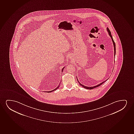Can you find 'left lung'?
Masks as SVG:
<instances>
[{
	"mask_svg": "<svg viewBox=\"0 0 134 134\" xmlns=\"http://www.w3.org/2000/svg\"><path fill=\"white\" fill-rule=\"evenodd\" d=\"M107 31H108V33H109V35H110V37H111V39H112V42H113V45H114V55L115 56V51H116V49H115V42H114V41L113 40V37L112 36V35H111V32L110 31V30L109 29V28H107ZM107 79V80H108ZM77 80H78V81L79 83L80 84V85L82 86V87H83V88H85V89H90V90H91V89H94V88H96V87H99V86L101 85L102 84L104 83V82L106 81V80H106L105 81H104L102 83H99V85H96V86H93V87H87V86H85V85H83L82 84L80 83V82L77 79Z\"/></svg>",
	"mask_w": 134,
	"mask_h": 134,
	"instance_id": "1",
	"label": "left lung"
}]
</instances>
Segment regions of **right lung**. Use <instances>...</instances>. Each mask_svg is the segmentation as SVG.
Wrapping results in <instances>:
<instances>
[{
    "mask_svg": "<svg viewBox=\"0 0 134 134\" xmlns=\"http://www.w3.org/2000/svg\"><path fill=\"white\" fill-rule=\"evenodd\" d=\"M64 67L63 68L62 70V72L63 71V70H64ZM59 87V85H58V86L57 88H56L55 89H54V90H52V91H47V93H50V92H53V91H56L57 89H58ZM45 92H46V91H45Z\"/></svg>",
    "mask_w": 134,
    "mask_h": 134,
    "instance_id": "1",
    "label": "right lung"
}]
</instances>
